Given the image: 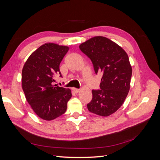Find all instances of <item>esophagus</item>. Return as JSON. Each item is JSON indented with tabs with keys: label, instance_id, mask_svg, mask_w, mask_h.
Segmentation results:
<instances>
[{
	"label": "esophagus",
	"instance_id": "esophagus-1",
	"mask_svg": "<svg viewBox=\"0 0 160 160\" xmlns=\"http://www.w3.org/2000/svg\"><path fill=\"white\" fill-rule=\"evenodd\" d=\"M72 90H73V91L76 93H78V92L79 91V89H77V88H73V89H72Z\"/></svg>",
	"mask_w": 160,
	"mask_h": 160
}]
</instances>
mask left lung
<instances>
[{"label":"left lung","mask_w":160,"mask_h":160,"mask_svg":"<svg viewBox=\"0 0 160 160\" xmlns=\"http://www.w3.org/2000/svg\"><path fill=\"white\" fill-rule=\"evenodd\" d=\"M91 59L96 75L101 72L100 89H93L87 106L101 116L115 113L123 103L130 88L132 69L128 55L122 47L104 37H95L79 45Z\"/></svg>","instance_id":"1"}]
</instances>
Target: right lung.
Masks as SVG:
<instances>
[{
	"label": "right lung",
	"instance_id": "obj_1",
	"mask_svg": "<svg viewBox=\"0 0 160 160\" xmlns=\"http://www.w3.org/2000/svg\"><path fill=\"white\" fill-rule=\"evenodd\" d=\"M69 47L45 43L28 58L22 71V86L27 101L35 113L50 121L65 113L72 94L69 89L54 85L61 61Z\"/></svg>",
	"mask_w": 160,
	"mask_h": 160
}]
</instances>
